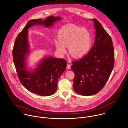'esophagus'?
<instances>
[{"mask_svg":"<svg viewBox=\"0 0 128 128\" xmlns=\"http://www.w3.org/2000/svg\"><path fill=\"white\" fill-rule=\"evenodd\" d=\"M70 68H71V65L69 64H67V68L68 69H70Z\"/></svg>","mask_w":128,"mask_h":128,"instance_id":"1","label":"esophagus"}]
</instances>
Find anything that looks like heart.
Wrapping results in <instances>:
<instances>
[{"label": "heart", "instance_id": "heart-1", "mask_svg": "<svg viewBox=\"0 0 128 128\" xmlns=\"http://www.w3.org/2000/svg\"><path fill=\"white\" fill-rule=\"evenodd\" d=\"M59 40L54 41L57 51L61 54L66 52V47L72 56L80 58L85 56L90 52L92 44V36L85 27L67 25L58 32Z\"/></svg>", "mask_w": 128, "mask_h": 128}]
</instances>
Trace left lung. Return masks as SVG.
<instances>
[{
	"label": "left lung",
	"mask_w": 128,
	"mask_h": 128,
	"mask_svg": "<svg viewBox=\"0 0 128 128\" xmlns=\"http://www.w3.org/2000/svg\"><path fill=\"white\" fill-rule=\"evenodd\" d=\"M96 29L93 46L86 56L73 62L74 71V88L82 96H92L98 93L104 86L114 66V52L112 41L100 23L96 19Z\"/></svg>",
	"instance_id": "8db88e82"
}]
</instances>
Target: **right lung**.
I'll list each match as a JSON object with an SVG mask.
<instances>
[{
    "label": "right lung",
    "mask_w": 128,
    "mask_h": 128,
    "mask_svg": "<svg viewBox=\"0 0 128 128\" xmlns=\"http://www.w3.org/2000/svg\"><path fill=\"white\" fill-rule=\"evenodd\" d=\"M61 18L51 16L46 19L29 21L15 40L12 57L19 78L22 85L30 92L42 96L53 95L57 89L59 78L66 68L65 60L46 56L42 58L35 68L27 67V58L30 54L28 29L39 25L48 28Z\"/></svg>",
    "instance_id": "1"
}]
</instances>
